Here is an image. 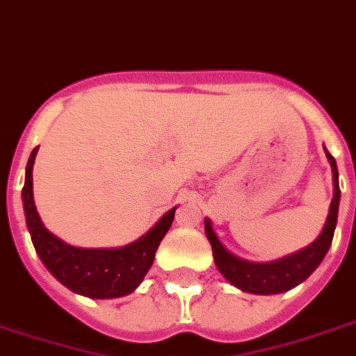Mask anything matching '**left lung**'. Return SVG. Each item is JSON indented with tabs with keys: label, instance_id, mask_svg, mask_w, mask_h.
<instances>
[{
	"label": "left lung",
	"instance_id": "obj_1",
	"mask_svg": "<svg viewBox=\"0 0 356 356\" xmlns=\"http://www.w3.org/2000/svg\"><path fill=\"white\" fill-rule=\"evenodd\" d=\"M325 152L328 162H330V168H332L334 196L323 230L317 236V239L304 249L286 254L283 259L272 260V262H251V260L239 259L220 243L217 232L213 230L211 220L204 218L205 236L211 243L215 266L230 285H234L239 291L249 292V294H264V296L279 294V292L291 291L300 283H304L305 279L317 270V266L323 262L330 245H332L334 230H336V222H338L339 198H341L338 165H336L332 154L326 151V147Z\"/></svg>",
	"mask_w": 356,
	"mask_h": 356
}]
</instances>
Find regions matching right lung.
<instances>
[{"mask_svg":"<svg viewBox=\"0 0 356 356\" xmlns=\"http://www.w3.org/2000/svg\"><path fill=\"white\" fill-rule=\"evenodd\" d=\"M38 149H33L26 165V181L22 188V204L26 226L31 243L44 268L70 291L88 298H120L136 291L151 270L158 245L170 230L175 209L160 217L151 230L136 241L115 249H84L65 243L44 228L33 202V162Z\"/></svg>","mask_w":356,"mask_h":356,"instance_id":"1","label":"right lung"}]
</instances>
